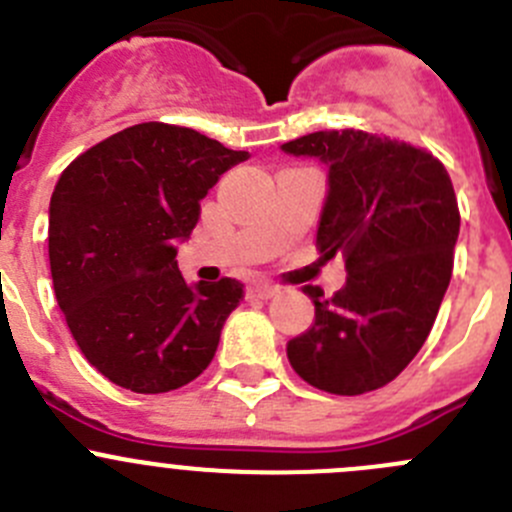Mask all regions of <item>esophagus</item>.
<instances>
[{
    "label": "esophagus",
    "instance_id": "obj_1",
    "mask_svg": "<svg viewBox=\"0 0 512 512\" xmlns=\"http://www.w3.org/2000/svg\"><path fill=\"white\" fill-rule=\"evenodd\" d=\"M277 295V285H270V282H252L247 287V297H257V300H270V297Z\"/></svg>",
    "mask_w": 512,
    "mask_h": 512
}]
</instances>
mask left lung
Returning <instances> with one entry per match:
<instances>
[{"mask_svg": "<svg viewBox=\"0 0 512 512\" xmlns=\"http://www.w3.org/2000/svg\"><path fill=\"white\" fill-rule=\"evenodd\" d=\"M282 152L327 165L317 250L342 255L347 270L332 297L302 287L315 322L287 342V360L317 390L370 393L395 380L433 330L460 232L453 182L430 152L362 130L312 132Z\"/></svg>", "mask_w": 512, "mask_h": 512, "instance_id": "1", "label": "left lung"}]
</instances>
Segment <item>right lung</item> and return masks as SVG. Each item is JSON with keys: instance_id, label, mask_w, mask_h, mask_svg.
Returning <instances> with one entry per match:
<instances>
[{"instance_id": "add662e5", "label": "right lung", "mask_w": 512, "mask_h": 512, "mask_svg": "<svg viewBox=\"0 0 512 512\" xmlns=\"http://www.w3.org/2000/svg\"><path fill=\"white\" fill-rule=\"evenodd\" d=\"M247 152L190 127L142 122L89 147L49 202V267L69 332L89 365L132 393H170L212 362L240 305L232 277L187 285L177 242L200 200Z\"/></svg>"}]
</instances>
